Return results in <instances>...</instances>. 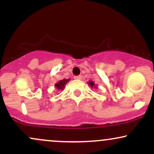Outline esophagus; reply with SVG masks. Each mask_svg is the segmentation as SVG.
Listing matches in <instances>:
<instances>
[{"instance_id":"obj_1","label":"esophagus","mask_w":154,"mask_h":154,"mask_svg":"<svg viewBox=\"0 0 154 154\" xmlns=\"http://www.w3.org/2000/svg\"><path fill=\"white\" fill-rule=\"evenodd\" d=\"M74 79H77V80H78V79H81V76H80V75L75 76V77H74Z\"/></svg>"}]
</instances>
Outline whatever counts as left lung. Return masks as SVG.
Returning <instances> with one entry per match:
<instances>
[{
	"instance_id": "obj_1",
	"label": "left lung",
	"mask_w": 154,
	"mask_h": 154,
	"mask_svg": "<svg viewBox=\"0 0 154 154\" xmlns=\"http://www.w3.org/2000/svg\"><path fill=\"white\" fill-rule=\"evenodd\" d=\"M88 83V85H89L91 86L92 88H95V89H97V85L95 84L94 82H93V81L90 80Z\"/></svg>"
}]
</instances>
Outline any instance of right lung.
<instances>
[{"label": "right lung", "instance_id": "right-lung-1", "mask_svg": "<svg viewBox=\"0 0 154 154\" xmlns=\"http://www.w3.org/2000/svg\"><path fill=\"white\" fill-rule=\"evenodd\" d=\"M69 81H70V79H61V80L59 81L57 83H56V84H55V88L57 89L58 91H62V90L64 89V88L66 87V83L68 82H69Z\"/></svg>", "mask_w": 154, "mask_h": 154}]
</instances>
